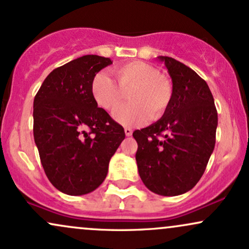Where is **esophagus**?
I'll list each match as a JSON object with an SVG mask.
<instances>
[{"label":"esophagus","instance_id":"34e87169","mask_svg":"<svg viewBox=\"0 0 249 249\" xmlns=\"http://www.w3.org/2000/svg\"><path fill=\"white\" fill-rule=\"evenodd\" d=\"M124 131H125V134H126V137H130V136H132V128H130V127H125L124 128Z\"/></svg>","mask_w":249,"mask_h":249}]
</instances>
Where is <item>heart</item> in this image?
I'll return each mask as SVG.
<instances>
[{
    "label": "heart",
    "mask_w": 249,
    "mask_h": 249,
    "mask_svg": "<svg viewBox=\"0 0 249 249\" xmlns=\"http://www.w3.org/2000/svg\"><path fill=\"white\" fill-rule=\"evenodd\" d=\"M116 82L104 71L91 82V96L103 110L113 111L129 92L130 103L117 109L113 118L124 126H136L148 118L158 121L170 107L173 88L166 77L153 65L144 62H130L115 69Z\"/></svg>",
    "instance_id": "b5f03b06"
}]
</instances>
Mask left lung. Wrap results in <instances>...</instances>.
<instances>
[{
	"mask_svg": "<svg viewBox=\"0 0 249 249\" xmlns=\"http://www.w3.org/2000/svg\"><path fill=\"white\" fill-rule=\"evenodd\" d=\"M158 59L172 79L173 97L165 115L133 132L141 179L159 196L188 192L206 170L218 126L214 98L196 71L167 56Z\"/></svg>",
	"mask_w": 249,
	"mask_h": 249,
	"instance_id": "obj_1",
	"label": "left lung"
}]
</instances>
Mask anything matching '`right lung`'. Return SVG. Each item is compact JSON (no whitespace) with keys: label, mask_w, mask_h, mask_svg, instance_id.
I'll return each instance as SVG.
<instances>
[{"label":"right lung","mask_w":249,"mask_h":249,"mask_svg":"<svg viewBox=\"0 0 249 249\" xmlns=\"http://www.w3.org/2000/svg\"><path fill=\"white\" fill-rule=\"evenodd\" d=\"M112 61L85 55L53 70L34 99V139L42 166L57 190L68 196L95 191L124 128L91 96L93 77Z\"/></svg>","instance_id":"right-lung-1"}]
</instances>
